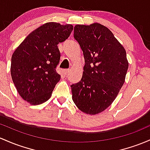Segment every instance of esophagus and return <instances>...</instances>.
I'll return each instance as SVG.
<instances>
[{
    "instance_id": "obj_1",
    "label": "esophagus",
    "mask_w": 150,
    "mask_h": 150,
    "mask_svg": "<svg viewBox=\"0 0 150 150\" xmlns=\"http://www.w3.org/2000/svg\"><path fill=\"white\" fill-rule=\"evenodd\" d=\"M69 72V69H64L63 70V73L65 75H67Z\"/></svg>"
}]
</instances>
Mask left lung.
Wrapping results in <instances>:
<instances>
[{"label":"left lung","instance_id":"1","mask_svg":"<svg viewBox=\"0 0 150 150\" xmlns=\"http://www.w3.org/2000/svg\"><path fill=\"white\" fill-rule=\"evenodd\" d=\"M74 38L83 50L85 65L79 83L71 85L72 100L85 114L95 115L110 106L125 81V49L111 30L95 23L76 25Z\"/></svg>","mask_w":150,"mask_h":150}]
</instances>
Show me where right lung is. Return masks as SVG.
<instances>
[{
    "instance_id": "obj_1",
    "label": "right lung",
    "mask_w": 150,
    "mask_h": 150,
    "mask_svg": "<svg viewBox=\"0 0 150 150\" xmlns=\"http://www.w3.org/2000/svg\"><path fill=\"white\" fill-rule=\"evenodd\" d=\"M72 30L71 24L46 23L31 32L13 53L11 78L21 98L30 105L50 98L60 80L55 70L60 57L57 45Z\"/></svg>"
}]
</instances>
